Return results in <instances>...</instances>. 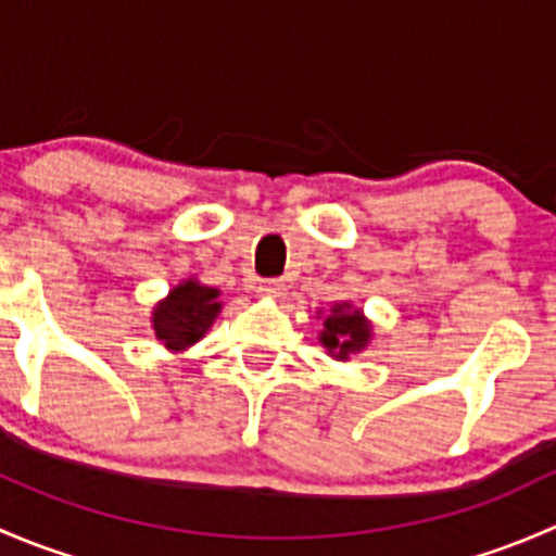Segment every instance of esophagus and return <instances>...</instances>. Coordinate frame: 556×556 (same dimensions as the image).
<instances>
[{
  "instance_id": "1",
  "label": "esophagus",
  "mask_w": 556,
  "mask_h": 556,
  "mask_svg": "<svg viewBox=\"0 0 556 556\" xmlns=\"http://www.w3.org/2000/svg\"><path fill=\"white\" fill-rule=\"evenodd\" d=\"M257 293H261L263 299L279 301L285 295V285L279 282V279H263V282H257Z\"/></svg>"
}]
</instances>
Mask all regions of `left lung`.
Returning a JSON list of instances; mask_svg holds the SVG:
<instances>
[{
	"label": "left lung",
	"mask_w": 556,
	"mask_h": 556,
	"mask_svg": "<svg viewBox=\"0 0 556 556\" xmlns=\"http://www.w3.org/2000/svg\"><path fill=\"white\" fill-rule=\"evenodd\" d=\"M317 319H323L317 341L333 361L346 363L371 344L374 323L352 301H336L328 312L319 309Z\"/></svg>",
	"instance_id": "obj_1"
}]
</instances>
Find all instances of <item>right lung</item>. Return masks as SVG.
I'll return each instance as SVG.
<instances>
[{
	"instance_id": "add662e5",
	"label": "right lung",
	"mask_w": 556,
	"mask_h": 556,
	"mask_svg": "<svg viewBox=\"0 0 556 556\" xmlns=\"http://www.w3.org/2000/svg\"><path fill=\"white\" fill-rule=\"evenodd\" d=\"M220 312V290L210 288L201 279L188 277L174 285L169 295L153 306L150 325L155 330V339L177 355V352H185L193 344H199L210 333Z\"/></svg>"
}]
</instances>
